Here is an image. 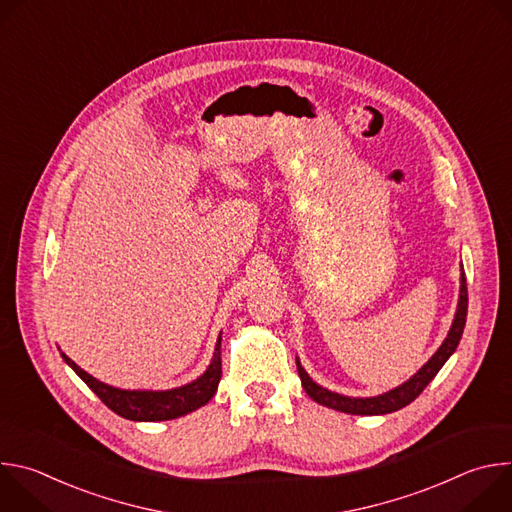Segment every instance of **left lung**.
Returning a JSON list of instances; mask_svg holds the SVG:
<instances>
[{
    "label": "left lung",
    "instance_id": "left-lung-1",
    "mask_svg": "<svg viewBox=\"0 0 512 512\" xmlns=\"http://www.w3.org/2000/svg\"><path fill=\"white\" fill-rule=\"evenodd\" d=\"M466 314H468V287H466V273L462 269L460 273V300H458V310L452 322V328L446 336V340L442 342V346L435 350V354L423 364V367L403 385L395 387L389 393L377 395V397H346L340 393H332L324 387H320L318 383H314L310 379V375L304 371V367L300 364V360L296 358L298 364V373L302 379V387L306 389V393L320 405L342 411V413H350V415H385V413H393L403 409L405 405H409L411 401H415L421 391L431 383V379L440 373V369L446 364V360L454 354V350L460 344L464 326H466Z\"/></svg>",
    "mask_w": 512,
    "mask_h": 512
}]
</instances>
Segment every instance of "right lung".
Masks as SVG:
<instances>
[{
    "instance_id": "obj_1",
    "label": "right lung",
    "mask_w": 512,
    "mask_h": 512,
    "mask_svg": "<svg viewBox=\"0 0 512 512\" xmlns=\"http://www.w3.org/2000/svg\"><path fill=\"white\" fill-rule=\"evenodd\" d=\"M60 354L68 367L87 383V387L111 411L131 421H166V419H176L186 413H192L212 399V395L218 389V381H221V375H223L221 336L216 340L208 369L196 381L170 391H125V389L105 385L95 377H91L89 373H85L79 364L72 362L64 352Z\"/></svg>"
}]
</instances>
